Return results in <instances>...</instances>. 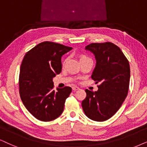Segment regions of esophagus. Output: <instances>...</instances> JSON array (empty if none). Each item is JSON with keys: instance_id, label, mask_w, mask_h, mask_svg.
<instances>
[{"instance_id": "obj_1", "label": "esophagus", "mask_w": 147, "mask_h": 147, "mask_svg": "<svg viewBox=\"0 0 147 147\" xmlns=\"http://www.w3.org/2000/svg\"><path fill=\"white\" fill-rule=\"evenodd\" d=\"M72 90L75 91H75L79 90V87H78L77 86H73L72 87Z\"/></svg>"}]
</instances>
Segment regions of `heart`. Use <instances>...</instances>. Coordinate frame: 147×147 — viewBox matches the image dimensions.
<instances>
[{
  "instance_id": "heart-1",
  "label": "heart",
  "mask_w": 147,
  "mask_h": 147,
  "mask_svg": "<svg viewBox=\"0 0 147 147\" xmlns=\"http://www.w3.org/2000/svg\"><path fill=\"white\" fill-rule=\"evenodd\" d=\"M85 58H87L86 56H85V55H80L79 56V60H83V59Z\"/></svg>"
}]
</instances>
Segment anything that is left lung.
I'll list each match as a JSON object with an SVG mask.
<instances>
[{
	"mask_svg": "<svg viewBox=\"0 0 147 147\" xmlns=\"http://www.w3.org/2000/svg\"><path fill=\"white\" fill-rule=\"evenodd\" d=\"M85 50L95 56L96 64L92 79L100 85L95 92L85 90L87 96L81 105L87 117L105 121L117 113L127 95L129 62L120 48L110 42L90 44Z\"/></svg>",
	"mask_w": 147,
	"mask_h": 147,
	"instance_id": "left-lung-1",
	"label": "left lung"
}]
</instances>
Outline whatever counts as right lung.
Returning a JSON list of instances; mask_svg holds the SVG:
<instances>
[{"instance_id":"obj_1","label":"right lung","mask_w":147,"mask_h":147,"mask_svg":"<svg viewBox=\"0 0 147 147\" xmlns=\"http://www.w3.org/2000/svg\"><path fill=\"white\" fill-rule=\"evenodd\" d=\"M72 48L42 42L26 53L20 67L19 86L22 101L37 119L50 121L60 117L70 87L53 90V79L62 71L61 58Z\"/></svg>"}]
</instances>
